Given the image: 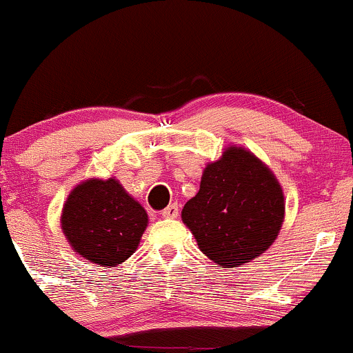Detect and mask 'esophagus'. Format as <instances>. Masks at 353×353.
<instances>
[{"label":"esophagus","mask_w":353,"mask_h":353,"mask_svg":"<svg viewBox=\"0 0 353 353\" xmlns=\"http://www.w3.org/2000/svg\"><path fill=\"white\" fill-rule=\"evenodd\" d=\"M161 214H162V218H165V219H174L179 216V208H177V204H169V206L165 208Z\"/></svg>","instance_id":"1"}]
</instances>
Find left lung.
Masks as SVG:
<instances>
[{
	"label": "left lung",
	"instance_id": "1",
	"mask_svg": "<svg viewBox=\"0 0 353 353\" xmlns=\"http://www.w3.org/2000/svg\"><path fill=\"white\" fill-rule=\"evenodd\" d=\"M197 246L223 268H238L273 245L285 219L280 181L261 159L228 145L206 164L197 194L183 208Z\"/></svg>",
	"mask_w": 353,
	"mask_h": 353
}]
</instances>
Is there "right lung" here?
<instances>
[{
  "label": "right lung",
  "instance_id": "obj_1",
  "mask_svg": "<svg viewBox=\"0 0 353 353\" xmlns=\"http://www.w3.org/2000/svg\"><path fill=\"white\" fill-rule=\"evenodd\" d=\"M60 223L77 254L114 268L135 253L149 216L119 179L90 177L70 191Z\"/></svg>",
  "mask_w": 353,
  "mask_h": 353
}]
</instances>
